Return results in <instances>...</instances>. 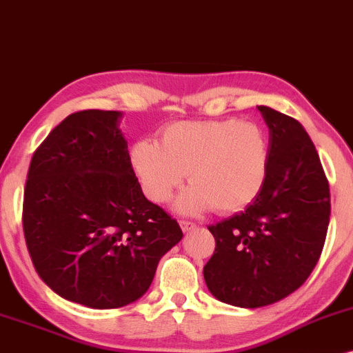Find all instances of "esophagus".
Here are the masks:
<instances>
[{"label":"esophagus","instance_id":"obj_1","mask_svg":"<svg viewBox=\"0 0 353 353\" xmlns=\"http://www.w3.org/2000/svg\"><path fill=\"white\" fill-rule=\"evenodd\" d=\"M180 227H181V230H183V232H190V230L195 228L196 225L193 223V221H188V220H180Z\"/></svg>","mask_w":353,"mask_h":353}]
</instances>
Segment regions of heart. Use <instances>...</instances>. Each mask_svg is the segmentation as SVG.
Here are the masks:
<instances>
[{
    "mask_svg": "<svg viewBox=\"0 0 353 353\" xmlns=\"http://www.w3.org/2000/svg\"><path fill=\"white\" fill-rule=\"evenodd\" d=\"M132 165L146 196L168 203L183 185L178 201L183 213L212 207L232 213L245 208L262 190L268 172V143L262 130L248 121L187 120L166 125L157 141L140 140Z\"/></svg>",
    "mask_w": 353,
    "mask_h": 353,
    "instance_id": "1",
    "label": "heart"
}]
</instances>
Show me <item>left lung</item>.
Here are the masks:
<instances>
[{"label": "left lung", "instance_id": "1", "mask_svg": "<svg viewBox=\"0 0 353 353\" xmlns=\"http://www.w3.org/2000/svg\"><path fill=\"white\" fill-rule=\"evenodd\" d=\"M270 130L268 172L255 200L208 227L215 252L203 267L221 302L259 308L294 294L322 255L330 188L314 141L295 118L259 106Z\"/></svg>", "mask_w": 353, "mask_h": 353}]
</instances>
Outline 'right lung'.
Segmentation results:
<instances>
[{"mask_svg":"<svg viewBox=\"0 0 353 353\" xmlns=\"http://www.w3.org/2000/svg\"><path fill=\"white\" fill-rule=\"evenodd\" d=\"M120 117L83 110L54 126L33 153L23 198V232L39 279L91 308L140 299L183 236L141 192Z\"/></svg>","mask_w":353,"mask_h":353,"instance_id":"right-lung-1","label":"right lung"}]
</instances>
